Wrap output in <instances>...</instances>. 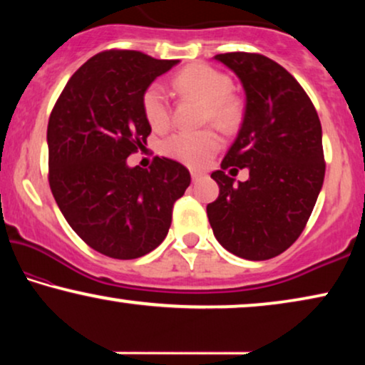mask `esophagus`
Listing matches in <instances>:
<instances>
[{
  "label": "esophagus",
  "mask_w": 365,
  "mask_h": 365,
  "mask_svg": "<svg viewBox=\"0 0 365 365\" xmlns=\"http://www.w3.org/2000/svg\"><path fill=\"white\" fill-rule=\"evenodd\" d=\"M191 178H192V181H197L199 178H202V173H199V171H191Z\"/></svg>",
  "instance_id": "esophagus-1"
}]
</instances>
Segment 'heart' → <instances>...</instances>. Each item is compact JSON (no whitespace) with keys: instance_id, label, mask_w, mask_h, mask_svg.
<instances>
[{"instance_id":"b5f03b06","label":"heart","mask_w":365,"mask_h":365,"mask_svg":"<svg viewBox=\"0 0 365 365\" xmlns=\"http://www.w3.org/2000/svg\"><path fill=\"white\" fill-rule=\"evenodd\" d=\"M173 86L182 96H192L204 103V121L216 124L222 131H232L242 119V103L231 94L232 81L227 74L207 64H191L179 71L173 79ZM143 113L149 126L163 131L169 126L171 113L164 89L151 84L143 94ZM221 148V139L212 129L202 131H181L169 136L163 143L166 156L187 166L201 168Z\"/></svg>"}]
</instances>
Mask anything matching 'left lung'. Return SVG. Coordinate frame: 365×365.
I'll list each match as a JSON object with an SVG mask.
<instances>
[{
    "instance_id": "8db88e82",
    "label": "left lung",
    "mask_w": 365,
    "mask_h": 365,
    "mask_svg": "<svg viewBox=\"0 0 365 365\" xmlns=\"http://www.w3.org/2000/svg\"><path fill=\"white\" fill-rule=\"evenodd\" d=\"M214 59L241 79L246 111L211 174L219 197L207 204L209 224L234 256L266 261L296 242L316 206L326 174L321 121L296 78L272 59L239 51ZM229 167H247L250 179L234 185Z\"/></svg>"
}]
</instances>
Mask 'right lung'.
Returning a JSON list of instances; mask_svg holds the SVG:
<instances>
[{"label": "right lung", "mask_w": 365, "mask_h": 365, "mask_svg": "<svg viewBox=\"0 0 365 365\" xmlns=\"http://www.w3.org/2000/svg\"><path fill=\"white\" fill-rule=\"evenodd\" d=\"M178 63L128 49L98 53L69 78L49 116V187L73 231L108 257L156 249L191 184L173 159L154 158L149 169L126 163L151 133L144 91Z\"/></svg>", "instance_id": "right-lung-1"}]
</instances>
